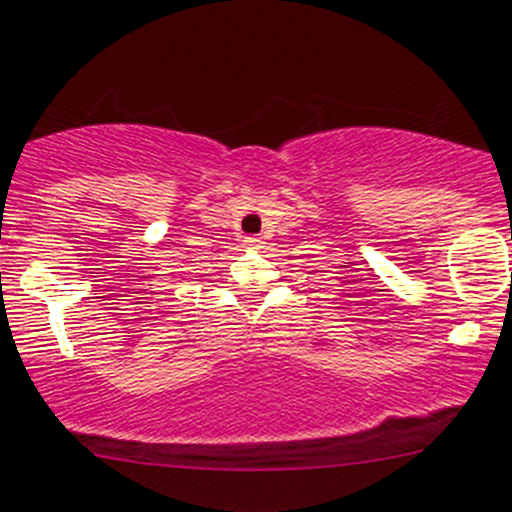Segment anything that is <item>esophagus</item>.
Returning a JSON list of instances; mask_svg holds the SVG:
<instances>
[{
    "instance_id": "esophagus-1",
    "label": "esophagus",
    "mask_w": 512,
    "mask_h": 512,
    "mask_svg": "<svg viewBox=\"0 0 512 512\" xmlns=\"http://www.w3.org/2000/svg\"><path fill=\"white\" fill-rule=\"evenodd\" d=\"M263 241L258 236H244V246L246 249H261Z\"/></svg>"
}]
</instances>
